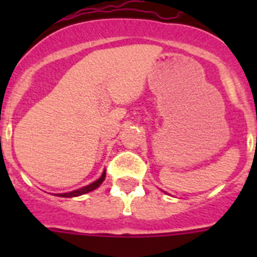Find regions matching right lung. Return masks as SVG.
Returning <instances> with one entry per match:
<instances>
[{
  "label": "right lung",
  "instance_id": "right-lung-1",
  "mask_svg": "<svg viewBox=\"0 0 257 257\" xmlns=\"http://www.w3.org/2000/svg\"><path fill=\"white\" fill-rule=\"evenodd\" d=\"M104 179H105V171L103 172V175H101L100 178L97 179L96 181H94V183L90 184V185H87V187L81 188V189L73 190V192H69V193H60V194H56V196H58V197H65V198H68V197H78V196H81V194H86V193L96 189V188L99 187L101 183H103Z\"/></svg>",
  "mask_w": 257,
  "mask_h": 257
}]
</instances>
